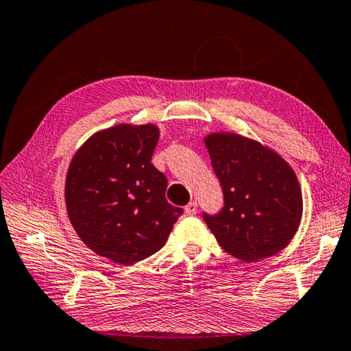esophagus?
<instances>
[{"label":"esophagus","instance_id":"obj_1","mask_svg":"<svg viewBox=\"0 0 351 351\" xmlns=\"http://www.w3.org/2000/svg\"><path fill=\"white\" fill-rule=\"evenodd\" d=\"M185 215L187 216H195L197 213V202L196 201H191L189 205H185Z\"/></svg>","mask_w":351,"mask_h":351}]
</instances>
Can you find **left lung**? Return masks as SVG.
<instances>
[{
  "label": "left lung",
  "mask_w": 351,
  "mask_h": 351,
  "mask_svg": "<svg viewBox=\"0 0 351 351\" xmlns=\"http://www.w3.org/2000/svg\"><path fill=\"white\" fill-rule=\"evenodd\" d=\"M225 205L204 213L219 245L242 262H258L285 250L303 216L298 178L276 150L234 132L204 138Z\"/></svg>",
  "instance_id": "8db88e82"
}]
</instances>
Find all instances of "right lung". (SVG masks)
Segmentation results:
<instances>
[{
	"label": "right lung",
	"mask_w": 351,
	"mask_h": 351,
	"mask_svg": "<svg viewBox=\"0 0 351 351\" xmlns=\"http://www.w3.org/2000/svg\"><path fill=\"white\" fill-rule=\"evenodd\" d=\"M155 125L121 123L82 144L66 171L68 217L89 250L120 265L160 251L182 208L166 199L167 180L150 160Z\"/></svg>",
	"instance_id": "right-lung-1"
}]
</instances>
